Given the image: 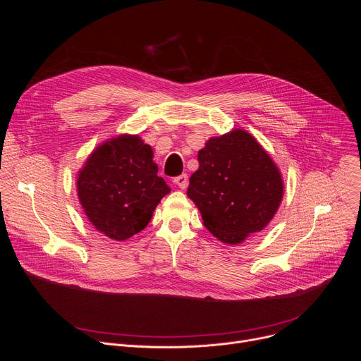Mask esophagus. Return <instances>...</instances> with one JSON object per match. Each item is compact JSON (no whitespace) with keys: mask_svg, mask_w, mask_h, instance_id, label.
I'll use <instances>...</instances> for the list:
<instances>
[{"mask_svg":"<svg viewBox=\"0 0 361 361\" xmlns=\"http://www.w3.org/2000/svg\"><path fill=\"white\" fill-rule=\"evenodd\" d=\"M174 184H176L178 188L185 190L187 185H188V177H187V174H181V176L176 177V178H174Z\"/></svg>","mask_w":361,"mask_h":361,"instance_id":"34e87169","label":"esophagus"}]
</instances>
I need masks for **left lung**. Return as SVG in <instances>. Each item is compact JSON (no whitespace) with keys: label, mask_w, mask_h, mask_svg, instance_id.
Here are the masks:
<instances>
[{"label":"left lung","mask_w":361,"mask_h":361,"mask_svg":"<svg viewBox=\"0 0 361 361\" xmlns=\"http://www.w3.org/2000/svg\"><path fill=\"white\" fill-rule=\"evenodd\" d=\"M197 159L187 195L205 228L221 243L237 245L267 227L281 204L284 181L259 141L234 128L209 138Z\"/></svg>","instance_id":"left-lung-1"}]
</instances>
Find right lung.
Here are the masks:
<instances>
[{"mask_svg":"<svg viewBox=\"0 0 361 361\" xmlns=\"http://www.w3.org/2000/svg\"><path fill=\"white\" fill-rule=\"evenodd\" d=\"M151 145L121 134L97 145L77 174V195L85 217L104 237L124 241L147 227L171 190L157 176Z\"/></svg>","mask_w":361,"mask_h":361,"instance_id":"add662e5","label":"right lung"}]
</instances>
